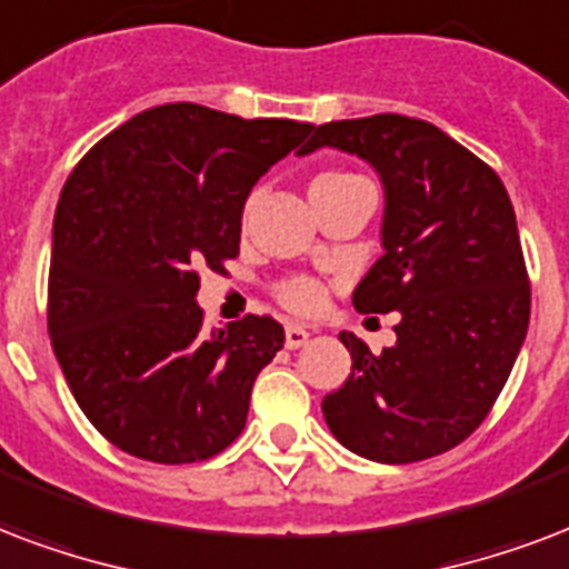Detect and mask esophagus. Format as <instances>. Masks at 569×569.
<instances>
[{"label":"esophagus","instance_id":"obj_1","mask_svg":"<svg viewBox=\"0 0 569 569\" xmlns=\"http://www.w3.org/2000/svg\"><path fill=\"white\" fill-rule=\"evenodd\" d=\"M308 329L306 326H299V323H290L288 329H284V347L288 350H297V347H302L308 341Z\"/></svg>","mask_w":569,"mask_h":569}]
</instances>
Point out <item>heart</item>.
I'll use <instances>...</instances> for the list:
<instances>
[{"mask_svg":"<svg viewBox=\"0 0 569 569\" xmlns=\"http://www.w3.org/2000/svg\"><path fill=\"white\" fill-rule=\"evenodd\" d=\"M345 178H353V174H347V171H323V174H317L311 187ZM272 293H276L281 306L288 308V311H297V315H311V311H317L326 302V288L317 279H311V276H293V279L279 281Z\"/></svg>","mask_w":569,"mask_h":569,"instance_id":"obj_1","label":"heart"}]
</instances>
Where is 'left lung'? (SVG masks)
I'll return each mask as SVG.
<instances>
[{
    "label": "left lung",
    "instance_id": "left-lung-1",
    "mask_svg": "<svg viewBox=\"0 0 569 569\" xmlns=\"http://www.w3.org/2000/svg\"><path fill=\"white\" fill-rule=\"evenodd\" d=\"M356 153L386 187L382 258L359 281L356 311H398V345L341 332L353 368L323 398L335 439L377 463L451 451L505 389L531 315L517 216L501 178L421 118L371 116L315 127L299 153Z\"/></svg>",
    "mask_w": 569,
    "mask_h": 569
}]
</instances>
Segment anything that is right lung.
Instances as JSON below:
<instances>
[{
	"label": "right lung",
	"mask_w": 569,
	"mask_h": 569,
	"mask_svg": "<svg viewBox=\"0 0 569 569\" xmlns=\"http://www.w3.org/2000/svg\"><path fill=\"white\" fill-rule=\"evenodd\" d=\"M315 127L144 109L70 171L52 222L47 326L86 418L151 463L210 460L243 433L254 377L284 345L270 315L204 332L198 267L240 254L243 204Z\"/></svg>",
	"instance_id": "add662e5"
}]
</instances>
